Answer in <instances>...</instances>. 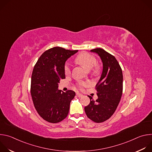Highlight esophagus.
<instances>
[{"mask_svg": "<svg viewBox=\"0 0 152 152\" xmlns=\"http://www.w3.org/2000/svg\"><path fill=\"white\" fill-rule=\"evenodd\" d=\"M76 95H77V96H78L79 97H82L83 96V94H80V93H76Z\"/></svg>", "mask_w": 152, "mask_h": 152, "instance_id": "34e87169", "label": "esophagus"}]
</instances>
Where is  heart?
Here are the masks:
<instances>
[{"instance_id": "1", "label": "heart", "mask_w": 152, "mask_h": 152, "mask_svg": "<svg viewBox=\"0 0 152 152\" xmlns=\"http://www.w3.org/2000/svg\"><path fill=\"white\" fill-rule=\"evenodd\" d=\"M76 61L81 65L87 70H91L97 64V59L93 56L88 53H82L79 54L76 58ZM64 73L66 75H69L71 72V64L70 62H67L64 65ZM88 83L84 82H79L78 86L80 89H82L84 86H87Z\"/></svg>"}]
</instances>
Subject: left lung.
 <instances>
[{
	"instance_id": "left-lung-1",
	"label": "left lung",
	"mask_w": 152,
	"mask_h": 152,
	"mask_svg": "<svg viewBox=\"0 0 152 152\" xmlns=\"http://www.w3.org/2000/svg\"><path fill=\"white\" fill-rule=\"evenodd\" d=\"M90 51L100 56L103 70L96 86L98 99L94 101L88 96L90 103L84 110L90 120L102 123L113 115L120 101L123 93V73L119 63L113 55L100 48Z\"/></svg>"
}]
</instances>
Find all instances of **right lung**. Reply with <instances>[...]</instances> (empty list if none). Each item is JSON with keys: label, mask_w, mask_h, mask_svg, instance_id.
Segmentation results:
<instances>
[{"label": "right lung", "mask_w": 152, "mask_h": 152, "mask_svg": "<svg viewBox=\"0 0 152 152\" xmlns=\"http://www.w3.org/2000/svg\"><path fill=\"white\" fill-rule=\"evenodd\" d=\"M77 52L60 47L51 48L41 55L34 67L31 85L32 101L38 114L49 123L60 122L69 114L75 92L58 90V83L66 78V61Z\"/></svg>", "instance_id": "1"}]
</instances>
